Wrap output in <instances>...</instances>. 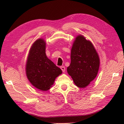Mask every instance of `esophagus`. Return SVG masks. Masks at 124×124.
Here are the masks:
<instances>
[{
  "label": "esophagus",
  "mask_w": 124,
  "mask_h": 124,
  "mask_svg": "<svg viewBox=\"0 0 124 124\" xmlns=\"http://www.w3.org/2000/svg\"><path fill=\"white\" fill-rule=\"evenodd\" d=\"M60 68H61L62 71L63 72H64L65 71V66H61Z\"/></svg>",
  "instance_id": "1"
}]
</instances>
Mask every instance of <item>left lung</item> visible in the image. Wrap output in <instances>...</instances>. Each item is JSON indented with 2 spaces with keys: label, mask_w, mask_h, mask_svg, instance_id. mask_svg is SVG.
I'll list each match as a JSON object with an SVG mask.
<instances>
[{
  "label": "left lung",
  "mask_w": 124,
  "mask_h": 124,
  "mask_svg": "<svg viewBox=\"0 0 124 124\" xmlns=\"http://www.w3.org/2000/svg\"><path fill=\"white\" fill-rule=\"evenodd\" d=\"M70 58L68 74L78 87H85L98 74L100 59L97 51L91 42L80 35L73 44Z\"/></svg>",
  "instance_id": "obj_1"
}]
</instances>
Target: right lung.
Instances as JSON below:
<instances>
[{"instance_id": "right-lung-1", "label": "right lung", "mask_w": 124, "mask_h": 124, "mask_svg": "<svg viewBox=\"0 0 124 124\" xmlns=\"http://www.w3.org/2000/svg\"><path fill=\"white\" fill-rule=\"evenodd\" d=\"M26 72L31 84L42 91L50 89L56 78L62 74L60 68L46 56L44 40H36L32 45L27 58Z\"/></svg>"}]
</instances>
